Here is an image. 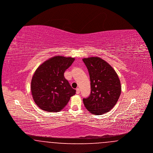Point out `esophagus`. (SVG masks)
Returning <instances> with one entry per match:
<instances>
[{
	"instance_id": "34e87169",
	"label": "esophagus",
	"mask_w": 153,
	"mask_h": 153,
	"mask_svg": "<svg viewBox=\"0 0 153 153\" xmlns=\"http://www.w3.org/2000/svg\"><path fill=\"white\" fill-rule=\"evenodd\" d=\"M80 89H79V88H76V94H80Z\"/></svg>"
}]
</instances>
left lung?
<instances>
[{
	"instance_id": "left-lung-1",
	"label": "left lung",
	"mask_w": 153,
	"mask_h": 153,
	"mask_svg": "<svg viewBox=\"0 0 153 153\" xmlns=\"http://www.w3.org/2000/svg\"><path fill=\"white\" fill-rule=\"evenodd\" d=\"M91 81V94L83 99L86 108L92 114L102 115L115 106L121 94L120 82L112 68L102 58L82 59Z\"/></svg>"
}]
</instances>
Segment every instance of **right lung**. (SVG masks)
I'll return each mask as SVG.
<instances>
[{
	"label": "right lung",
	"instance_id": "1",
	"mask_svg": "<svg viewBox=\"0 0 153 153\" xmlns=\"http://www.w3.org/2000/svg\"><path fill=\"white\" fill-rule=\"evenodd\" d=\"M74 58L55 56L44 62L34 74L31 83L33 99L41 109L53 112L65 107L76 90L64 77Z\"/></svg>",
	"mask_w": 153,
	"mask_h": 153
}]
</instances>
